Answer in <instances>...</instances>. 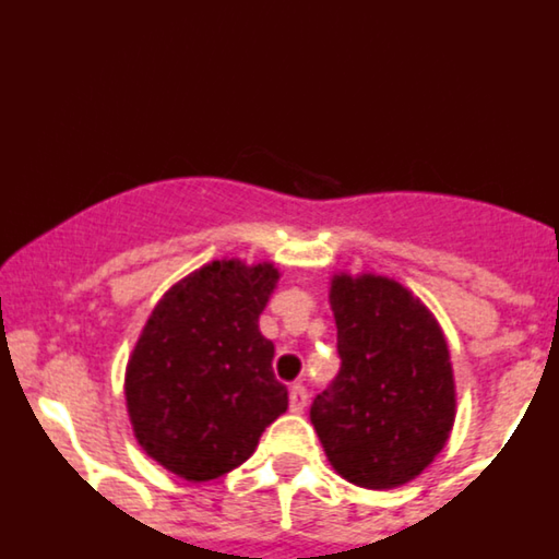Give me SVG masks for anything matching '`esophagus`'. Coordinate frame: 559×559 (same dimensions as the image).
<instances>
[{"label":"esophagus","instance_id":"esophagus-1","mask_svg":"<svg viewBox=\"0 0 559 559\" xmlns=\"http://www.w3.org/2000/svg\"><path fill=\"white\" fill-rule=\"evenodd\" d=\"M289 407L292 413H302V409L308 407V388L299 383L289 388Z\"/></svg>","mask_w":559,"mask_h":559}]
</instances>
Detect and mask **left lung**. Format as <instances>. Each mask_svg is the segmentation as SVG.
Listing matches in <instances>:
<instances>
[{"label": "left lung", "mask_w": 559, "mask_h": 559, "mask_svg": "<svg viewBox=\"0 0 559 559\" xmlns=\"http://www.w3.org/2000/svg\"><path fill=\"white\" fill-rule=\"evenodd\" d=\"M340 372L310 420L345 479L388 490L437 457L455 420L450 350L420 299L396 281L337 275L332 284Z\"/></svg>", "instance_id": "1"}]
</instances>
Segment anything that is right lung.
<instances>
[{"instance_id": "1", "label": "right lung", "mask_w": 559, "mask_h": 559, "mask_svg": "<svg viewBox=\"0 0 559 559\" xmlns=\"http://www.w3.org/2000/svg\"><path fill=\"white\" fill-rule=\"evenodd\" d=\"M273 264L211 262L157 302L126 374L133 431L146 455L190 481L233 472L289 407L273 374L260 313Z\"/></svg>"}]
</instances>
